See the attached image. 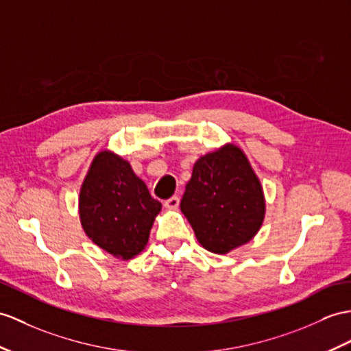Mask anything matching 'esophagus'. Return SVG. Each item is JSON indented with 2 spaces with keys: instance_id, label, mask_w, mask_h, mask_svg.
I'll return each instance as SVG.
<instances>
[{
  "instance_id": "obj_1",
  "label": "esophagus",
  "mask_w": 351,
  "mask_h": 351,
  "mask_svg": "<svg viewBox=\"0 0 351 351\" xmlns=\"http://www.w3.org/2000/svg\"><path fill=\"white\" fill-rule=\"evenodd\" d=\"M178 204H180V198H178V196H173V198H169L164 202V205L168 210H177Z\"/></svg>"
}]
</instances>
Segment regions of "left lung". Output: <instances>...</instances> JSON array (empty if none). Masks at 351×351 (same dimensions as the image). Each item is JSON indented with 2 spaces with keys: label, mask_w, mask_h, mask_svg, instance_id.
Wrapping results in <instances>:
<instances>
[{
  "label": "left lung",
  "mask_w": 351,
  "mask_h": 351,
  "mask_svg": "<svg viewBox=\"0 0 351 351\" xmlns=\"http://www.w3.org/2000/svg\"><path fill=\"white\" fill-rule=\"evenodd\" d=\"M180 208L204 249L226 254L259 232L267 202L249 158L226 143L195 162Z\"/></svg>",
  "instance_id": "obj_1"
}]
</instances>
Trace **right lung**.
<instances>
[{"label": "right lung", "instance_id": "1", "mask_svg": "<svg viewBox=\"0 0 351 351\" xmlns=\"http://www.w3.org/2000/svg\"><path fill=\"white\" fill-rule=\"evenodd\" d=\"M160 210L130 162L108 149L97 153L79 193L80 223L93 244L116 259L135 258Z\"/></svg>", "mask_w": 351, "mask_h": 351}]
</instances>
